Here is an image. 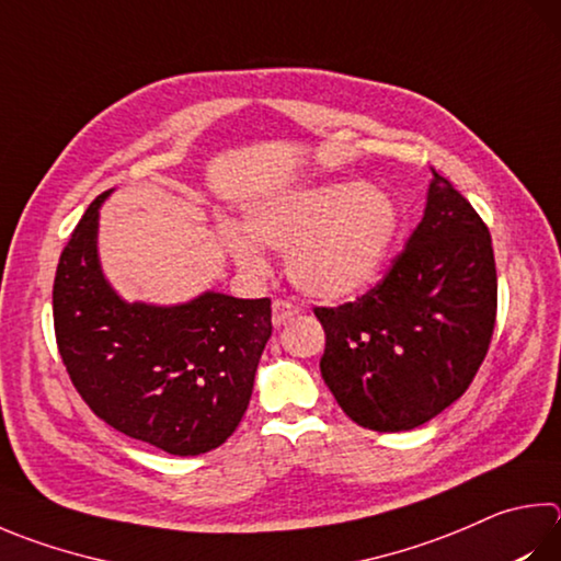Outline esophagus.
<instances>
[{
    "instance_id": "34e87169",
    "label": "esophagus",
    "mask_w": 561,
    "mask_h": 561,
    "mask_svg": "<svg viewBox=\"0 0 561 561\" xmlns=\"http://www.w3.org/2000/svg\"><path fill=\"white\" fill-rule=\"evenodd\" d=\"M299 313V307L297 304H291L289 299H274V304H272V323L277 325H284L287 323L291 316H297Z\"/></svg>"
}]
</instances>
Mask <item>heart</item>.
I'll return each mask as SVG.
<instances>
[{"label": "heart", "mask_w": 561, "mask_h": 561, "mask_svg": "<svg viewBox=\"0 0 561 561\" xmlns=\"http://www.w3.org/2000/svg\"><path fill=\"white\" fill-rule=\"evenodd\" d=\"M400 232L402 210L390 191L363 181H329L250 203L245 228L222 222L220 240L248 274L267 272L262 245L287 250V274L297 289L345 299L380 277Z\"/></svg>", "instance_id": "obj_1"}]
</instances>
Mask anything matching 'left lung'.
<instances>
[{
  "label": "left lung",
  "mask_w": 561,
  "mask_h": 561,
  "mask_svg": "<svg viewBox=\"0 0 561 561\" xmlns=\"http://www.w3.org/2000/svg\"><path fill=\"white\" fill-rule=\"evenodd\" d=\"M420 226L360 299L316 307L321 378L355 424L407 432L473 382L491 345L497 277L491 232L449 179L432 171Z\"/></svg>",
  "instance_id": "8db88e82"
}]
</instances>
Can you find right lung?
I'll list each match as a JSON object with an SVG mask.
<instances>
[{"label":"right lung","mask_w":561,"mask_h":561,"mask_svg":"<svg viewBox=\"0 0 561 561\" xmlns=\"http://www.w3.org/2000/svg\"><path fill=\"white\" fill-rule=\"evenodd\" d=\"M110 193L90 203L60 252V358L85 404L117 432L174 456L218 449L250 404L272 335V301L220 291L176 307L122 299L98 254L100 206Z\"/></svg>","instance_id":"right-lung-1"}]
</instances>
